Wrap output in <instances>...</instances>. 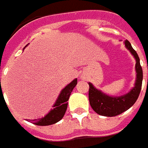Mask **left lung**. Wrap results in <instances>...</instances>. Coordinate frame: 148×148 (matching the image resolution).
I'll return each mask as SVG.
<instances>
[{
    "instance_id": "8db88e82",
    "label": "left lung",
    "mask_w": 148,
    "mask_h": 148,
    "mask_svg": "<svg viewBox=\"0 0 148 148\" xmlns=\"http://www.w3.org/2000/svg\"><path fill=\"white\" fill-rule=\"evenodd\" d=\"M126 48L134 56L136 60L135 69L137 73L135 86L130 92L120 97H112L104 94L95 88L92 83H88V99L91 107L97 114L107 117H113L121 114L132 107L137 101L140 92L143 80V71L140 64L138 53L132 48L128 40L125 41Z\"/></svg>"
}]
</instances>
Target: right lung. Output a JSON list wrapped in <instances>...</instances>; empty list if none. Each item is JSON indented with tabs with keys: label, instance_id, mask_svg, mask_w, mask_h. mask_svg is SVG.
I'll list each match as a JSON object with an SVG mask.
<instances>
[{
	"label": "right lung",
	"instance_id": "add662e5",
	"mask_svg": "<svg viewBox=\"0 0 148 148\" xmlns=\"http://www.w3.org/2000/svg\"><path fill=\"white\" fill-rule=\"evenodd\" d=\"M76 84H77V79H75L73 82H71L68 86H66L62 89L61 93L58 97L56 103L54 104L53 109H52L44 118H42V119H34V120H29V121H31V123H33L34 125H40V126H47V125H53L55 123L60 121L62 119V117L64 116L65 113H66L67 106H68L67 101L69 99L71 92H73V88L76 86Z\"/></svg>",
	"mask_w": 148,
	"mask_h": 148
}]
</instances>
